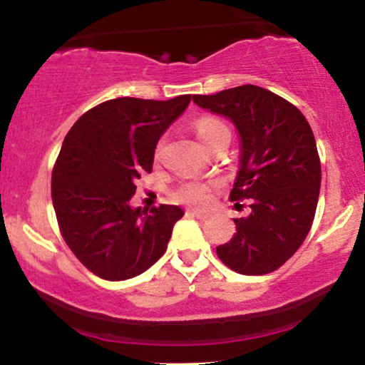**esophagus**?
<instances>
[{
  "instance_id": "esophagus-1",
  "label": "esophagus",
  "mask_w": 365,
  "mask_h": 365,
  "mask_svg": "<svg viewBox=\"0 0 365 365\" xmlns=\"http://www.w3.org/2000/svg\"><path fill=\"white\" fill-rule=\"evenodd\" d=\"M187 212L190 216L199 217V220H206V217H209V212L207 211H202V209H188Z\"/></svg>"
}]
</instances>
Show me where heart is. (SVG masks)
<instances>
[{"label": "heart", "mask_w": 365, "mask_h": 365, "mask_svg": "<svg viewBox=\"0 0 365 365\" xmlns=\"http://www.w3.org/2000/svg\"><path fill=\"white\" fill-rule=\"evenodd\" d=\"M220 127H225L220 120L202 118L195 123V133H197V137L200 139V142H202L206 137L211 135V133ZM177 199L182 200V202H185V204L202 206V204H206L209 199V188H207V185H204V183H199V182L185 183V185H182L178 188Z\"/></svg>", "instance_id": "heart-1"}]
</instances>
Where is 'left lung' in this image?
I'll list each match as a JSON object with an SVG mask.
<instances>
[{
	"label": "left lung",
	"mask_w": 365,
	"mask_h": 365,
	"mask_svg": "<svg viewBox=\"0 0 365 365\" xmlns=\"http://www.w3.org/2000/svg\"><path fill=\"white\" fill-rule=\"evenodd\" d=\"M197 106L225 116L240 139L232 200L249 199L250 215L233 220L237 233L216 247L240 274H267L299 250L316 215L321 163L305 116L262 87H233L194 96Z\"/></svg>",
	"instance_id": "obj_1"
}]
</instances>
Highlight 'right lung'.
<instances>
[{
	"label": "right lung",
	"mask_w": 365,
	"mask_h": 365,
	"mask_svg": "<svg viewBox=\"0 0 365 365\" xmlns=\"http://www.w3.org/2000/svg\"><path fill=\"white\" fill-rule=\"evenodd\" d=\"M190 94L168 101L116 98L75 121L53 170L51 195L66 245L87 269L110 282L133 278L165 254L178 206H130L135 180L153 171L163 133Z\"/></svg>",
	"instance_id": "obj_1"
}]
</instances>
